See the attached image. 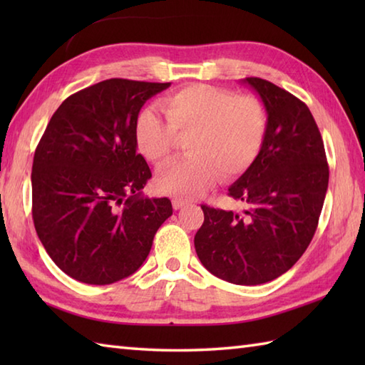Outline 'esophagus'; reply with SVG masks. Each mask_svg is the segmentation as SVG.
<instances>
[{
	"label": "esophagus",
	"mask_w": 365,
	"mask_h": 365,
	"mask_svg": "<svg viewBox=\"0 0 365 365\" xmlns=\"http://www.w3.org/2000/svg\"><path fill=\"white\" fill-rule=\"evenodd\" d=\"M187 205V200L185 199H178V197H175V199H173V207H174V210H180L182 207H185Z\"/></svg>",
	"instance_id": "obj_1"
}]
</instances>
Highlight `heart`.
I'll return each instance as SVG.
<instances>
[{
    "mask_svg": "<svg viewBox=\"0 0 365 365\" xmlns=\"http://www.w3.org/2000/svg\"><path fill=\"white\" fill-rule=\"evenodd\" d=\"M160 106L168 122L153 111L138 118V150L163 166L174 157L180 138H188L191 153L158 174L157 188L165 195L195 197L218 174L224 180L242 175L265 144L268 114L255 96L196 83L166 96Z\"/></svg>",
    "mask_w": 365,
    "mask_h": 365,
    "instance_id": "obj_1",
    "label": "heart"
}]
</instances>
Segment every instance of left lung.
<instances>
[{
	"label": "left lung",
	"mask_w": 365,
	"mask_h": 365,
	"mask_svg": "<svg viewBox=\"0 0 365 365\" xmlns=\"http://www.w3.org/2000/svg\"><path fill=\"white\" fill-rule=\"evenodd\" d=\"M268 114L259 157L229 188L243 212L200 205L204 222L195 247L202 265L237 285H259L289 271L319 226L329 168L323 139L304 102L250 76Z\"/></svg>",
	"instance_id": "8db88e82"
}]
</instances>
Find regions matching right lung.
I'll return each instance as SVG.
<instances>
[{"instance_id": "right-lung-1", "label": "right lung", "mask_w": 365, "mask_h": 365, "mask_svg": "<svg viewBox=\"0 0 365 365\" xmlns=\"http://www.w3.org/2000/svg\"><path fill=\"white\" fill-rule=\"evenodd\" d=\"M169 86L111 78L81 89L54 111L37 144L34 227L76 281L105 285L133 274L173 215L168 197H143L152 173L135 139L143 105Z\"/></svg>"}]
</instances>
